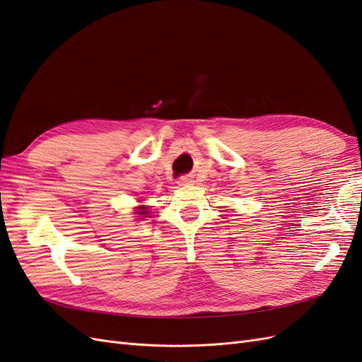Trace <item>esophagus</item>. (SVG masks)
Listing matches in <instances>:
<instances>
[{"instance_id": "esophagus-1", "label": "esophagus", "mask_w": 362, "mask_h": 362, "mask_svg": "<svg viewBox=\"0 0 362 362\" xmlns=\"http://www.w3.org/2000/svg\"><path fill=\"white\" fill-rule=\"evenodd\" d=\"M192 182H193V181H192V178H189V177H181V178H180V184H182V185H184V184H192Z\"/></svg>"}]
</instances>
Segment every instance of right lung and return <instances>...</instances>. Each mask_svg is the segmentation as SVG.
Here are the masks:
<instances>
[{"label": "right lung", "instance_id": "obj_1", "mask_svg": "<svg viewBox=\"0 0 362 362\" xmlns=\"http://www.w3.org/2000/svg\"><path fill=\"white\" fill-rule=\"evenodd\" d=\"M139 214H148V213L145 211V206H140V211H139Z\"/></svg>", "mask_w": 362, "mask_h": 362}]
</instances>
